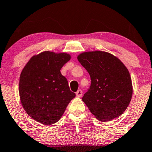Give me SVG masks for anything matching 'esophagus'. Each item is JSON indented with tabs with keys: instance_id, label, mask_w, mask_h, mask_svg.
Segmentation results:
<instances>
[{
	"instance_id": "1",
	"label": "esophagus",
	"mask_w": 152,
	"mask_h": 152,
	"mask_svg": "<svg viewBox=\"0 0 152 152\" xmlns=\"http://www.w3.org/2000/svg\"><path fill=\"white\" fill-rule=\"evenodd\" d=\"M76 95L77 97H81L82 95V90H78L76 92Z\"/></svg>"
}]
</instances>
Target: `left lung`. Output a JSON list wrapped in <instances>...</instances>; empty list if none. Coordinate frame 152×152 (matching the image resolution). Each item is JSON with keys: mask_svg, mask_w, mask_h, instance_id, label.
<instances>
[{"mask_svg": "<svg viewBox=\"0 0 152 152\" xmlns=\"http://www.w3.org/2000/svg\"><path fill=\"white\" fill-rule=\"evenodd\" d=\"M90 75L91 84L82 101L98 120L119 117L129 104L133 86L129 72L117 57L104 51H88L77 56Z\"/></svg>", "mask_w": 152, "mask_h": 152, "instance_id": "left-lung-1", "label": "left lung"}]
</instances>
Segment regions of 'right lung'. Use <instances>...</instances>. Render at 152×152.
Masks as SVG:
<instances>
[{"label": "right lung", "mask_w": 152, "mask_h": 152, "mask_svg": "<svg viewBox=\"0 0 152 152\" xmlns=\"http://www.w3.org/2000/svg\"><path fill=\"white\" fill-rule=\"evenodd\" d=\"M70 54L43 51L32 56L23 68L18 92L23 109L32 119L50 125L58 122L75 97L60 72Z\"/></svg>", "instance_id": "1"}]
</instances>
